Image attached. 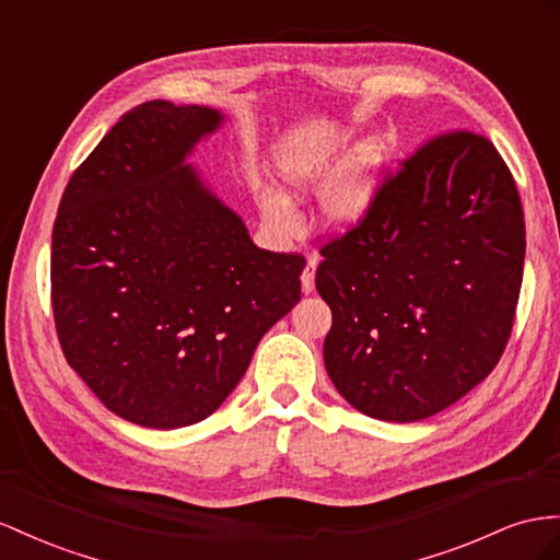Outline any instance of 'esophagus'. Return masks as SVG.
Instances as JSON below:
<instances>
[{
  "instance_id": "esophagus-1",
  "label": "esophagus",
  "mask_w": 560,
  "mask_h": 560,
  "mask_svg": "<svg viewBox=\"0 0 560 560\" xmlns=\"http://www.w3.org/2000/svg\"><path fill=\"white\" fill-rule=\"evenodd\" d=\"M315 268H317V259L311 256L304 273H301V290H304V294H311L315 290Z\"/></svg>"
}]
</instances>
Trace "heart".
Masks as SVG:
<instances>
[{"label": "heart", "instance_id": "heart-1", "mask_svg": "<svg viewBox=\"0 0 560 560\" xmlns=\"http://www.w3.org/2000/svg\"><path fill=\"white\" fill-rule=\"evenodd\" d=\"M380 164L382 155L376 148H368L365 153L358 158L353 167L346 172L335 186L325 195L323 207L327 221L335 229H351L370 214L374 207L376 190H380ZM335 172V160L325 150H315V153L296 155L282 167V176L294 188H315L323 186L325 180ZM261 209L266 219L287 229L292 223V209L282 195L266 192L261 198Z\"/></svg>", "mask_w": 560, "mask_h": 560}]
</instances>
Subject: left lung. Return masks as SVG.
Wrapping results in <instances>:
<instances>
[{
    "label": "left lung",
    "instance_id": "left-lung-1",
    "mask_svg": "<svg viewBox=\"0 0 560 560\" xmlns=\"http://www.w3.org/2000/svg\"><path fill=\"white\" fill-rule=\"evenodd\" d=\"M325 368L362 415L419 421L500 362L523 282L525 221L506 162L471 129L386 174L370 214L320 247Z\"/></svg>",
    "mask_w": 560,
    "mask_h": 560
}]
</instances>
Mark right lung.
Here are the masks:
<instances>
[{"label":"right lung","instance_id":"right-lung-1","mask_svg":"<svg viewBox=\"0 0 560 560\" xmlns=\"http://www.w3.org/2000/svg\"><path fill=\"white\" fill-rule=\"evenodd\" d=\"M223 115L145 101L70 176L51 235V306L68 365L110 412L198 424L301 299V254L259 249L186 158Z\"/></svg>","mask_w":560,"mask_h":560}]
</instances>
